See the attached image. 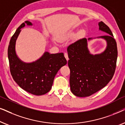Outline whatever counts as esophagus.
<instances>
[{
  "label": "esophagus",
  "mask_w": 125,
  "mask_h": 125,
  "mask_svg": "<svg viewBox=\"0 0 125 125\" xmlns=\"http://www.w3.org/2000/svg\"><path fill=\"white\" fill-rule=\"evenodd\" d=\"M64 56H65V59H66V60H67V61L69 60V58H68V53H64Z\"/></svg>",
  "instance_id": "esophagus-1"
}]
</instances>
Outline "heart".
Listing matches in <instances>:
<instances>
[{
  "instance_id": "heart-1",
  "label": "heart",
  "mask_w": 125,
  "mask_h": 125,
  "mask_svg": "<svg viewBox=\"0 0 125 125\" xmlns=\"http://www.w3.org/2000/svg\"><path fill=\"white\" fill-rule=\"evenodd\" d=\"M80 34H83V31H80ZM73 34H74V33H73V32H72V33H70L69 35H71H71H73Z\"/></svg>"
}]
</instances>
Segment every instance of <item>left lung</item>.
Returning a JSON list of instances; mask_svg holds the SVG:
<instances>
[{
  "mask_svg": "<svg viewBox=\"0 0 125 125\" xmlns=\"http://www.w3.org/2000/svg\"><path fill=\"white\" fill-rule=\"evenodd\" d=\"M98 26L99 30L107 34L97 37L104 39L107 43L105 50L101 53H90L88 40L92 38L79 39L68 47L70 86L72 93L77 97H88L99 91L109 83L115 72L117 42L107 25L100 21Z\"/></svg>",
  "mask_w": 125,
  "mask_h": 125,
  "instance_id": "left-lung-1",
  "label": "left lung"
}]
</instances>
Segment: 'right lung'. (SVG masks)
I'll return each instance as SVG.
<instances>
[{
    "label": "right lung",
    "mask_w": 125,
    "mask_h": 125,
    "mask_svg": "<svg viewBox=\"0 0 125 125\" xmlns=\"http://www.w3.org/2000/svg\"><path fill=\"white\" fill-rule=\"evenodd\" d=\"M31 22L25 21L17 29L12 36L8 48L10 68L13 79L20 88L36 95L45 94L52 88L57 72L67 63L63 53L50 54L45 52L40 59L32 62L26 63L17 56L16 42L21 30Z\"/></svg>",
    "instance_id": "right-lung-1"
}]
</instances>
